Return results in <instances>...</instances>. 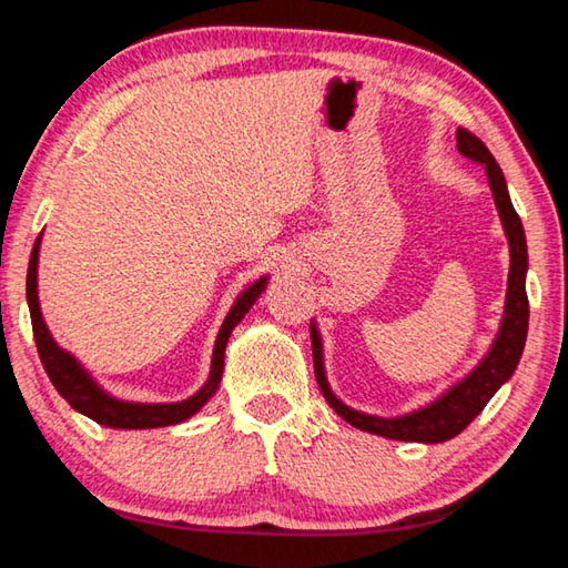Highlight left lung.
Returning a JSON list of instances; mask_svg holds the SVG:
<instances>
[{
	"label": "left lung",
	"mask_w": 568,
	"mask_h": 568,
	"mask_svg": "<svg viewBox=\"0 0 568 568\" xmlns=\"http://www.w3.org/2000/svg\"><path fill=\"white\" fill-rule=\"evenodd\" d=\"M456 149H459L462 156L484 166L494 194L496 212H499L501 219L506 242H509V282H506L504 314L499 322V332H496L491 346L481 356V362L476 364L471 372H466L459 382L446 386L436 399L419 406V409H412L399 416L366 414L359 409H352L349 404H344L339 396L332 392L329 379H326L324 342L320 326H316L314 320L310 324L314 374L316 382H320L324 399L329 402L332 409L339 414L344 422H349L362 432L384 436V439L442 444L454 439L456 434H462L466 426L484 412V406L489 404L491 396L514 376L524 354L526 332H529V296H526L529 252H526V234L521 219L511 204L509 186H506L501 166L496 164V159L491 156L481 139H476L471 132H466V129H456Z\"/></svg>",
	"instance_id": "obj_1"
}]
</instances>
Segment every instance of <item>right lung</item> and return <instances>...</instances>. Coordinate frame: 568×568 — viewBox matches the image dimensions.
I'll return each instance as SVG.
<instances>
[{"mask_svg": "<svg viewBox=\"0 0 568 568\" xmlns=\"http://www.w3.org/2000/svg\"><path fill=\"white\" fill-rule=\"evenodd\" d=\"M39 248H42V234L37 236L32 256H29L27 304H29V314H32L34 342H37L39 356H42L44 372L49 379H52L54 389L62 394V399H67L74 412L89 416V419L97 424L109 426V429H156V426H174L192 419V416L216 394L219 384H222L224 352L234 326L244 320L268 284V276L264 274L258 276L256 282L248 284L244 292H239L232 310H229V314L224 316L222 329L216 334L212 366H209V376L202 389L182 402H166V404L126 402V399H119L114 394H109L104 386L89 374V369H84V364L79 362L72 352L62 349V346L54 342V336L49 332V326L42 316V306H39V282H37Z\"/></svg>", "mask_w": 568, "mask_h": 568, "instance_id": "right-lung-1", "label": "right lung"}]
</instances>
